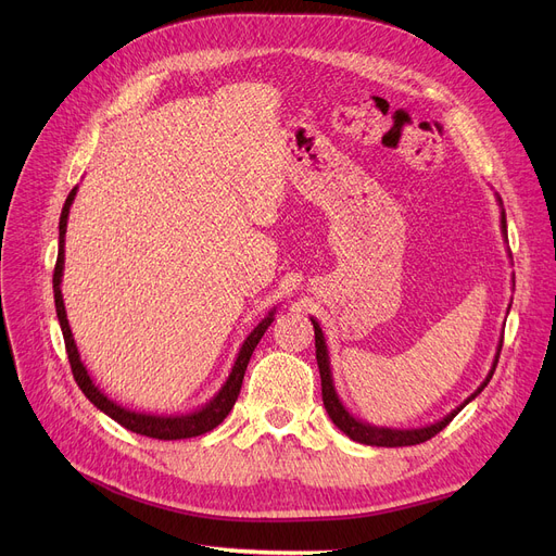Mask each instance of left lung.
Masks as SVG:
<instances>
[{
  "mask_svg": "<svg viewBox=\"0 0 556 556\" xmlns=\"http://www.w3.org/2000/svg\"><path fill=\"white\" fill-rule=\"evenodd\" d=\"M498 202L503 204V200L498 198ZM501 227H503V233L507 239V218H505V210L501 212ZM313 323V329H315V358H317V367H319V378H323V401H325V407L327 413L331 417V421L349 437V440H354L358 444H367V446H386V448H396V446H415V444H421V442H428L430 437H434L440 430H444L455 417L457 413L462 410V407L466 403H471L484 388L486 383L491 381V376L495 371V365H498V358H501V349H503V340L498 342V352H495V358H493V365H491V371L486 374V378L482 381V386L466 399L459 407H455V410L451 415H446L442 421L437 424H430V426H424V428H410V430H399V428H378V426H371V424H365L361 419H356L354 415H349L346 407L342 405L338 392H336V386H333V376H331V363H329V352H327V342H325V333L323 329H319L317 319L311 317Z\"/></svg>",
  "mask_w": 556,
  "mask_h": 556,
  "instance_id": "1",
  "label": "left lung"
}]
</instances>
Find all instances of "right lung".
Returning a JSON list of instances; mask_svg holds the SVG:
<instances>
[{
  "label": "right lung",
  "instance_id": "obj_1",
  "mask_svg": "<svg viewBox=\"0 0 556 556\" xmlns=\"http://www.w3.org/2000/svg\"><path fill=\"white\" fill-rule=\"evenodd\" d=\"M74 187L63 204L61 212V223H58V258H55V268H53V302H55V315L58 323H61L63 329V338H65V349H67V358L72 365V374L76 378L78 388L83 390V394L90 399L101 413H105L110 419H114L116 424H122L124 428L137 432V434H146L153 437V440H187V437H198L214 430L218 424H223V419L229 415V410L233 407L239 399L241 386H243V376L250 363V356L254 352V346L258 344V340L266 333V329L273 325L275 319V308L261 319V323L254 327V331L245 338L241 352L237 356V363H233L225 386L218 390V394L204 403L200 410L195 413H187V415H173V417H162V415H146V413H135L128 410V407L114 403L112 399H108L99 386H94V381L87 374L85 365L80 363V354L76 349L70 323H67V313H65V304H63V293H61V281H63V268H65V231H67V216H70V207L76 195Z\"/></svg>",
  "mask_w": 556,
  "mask_h": 556
}]
</instances>
